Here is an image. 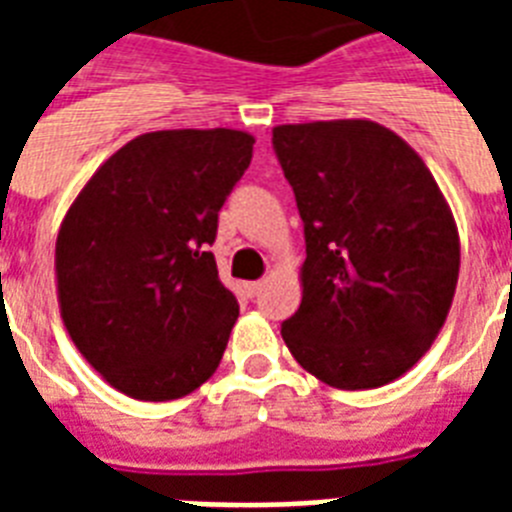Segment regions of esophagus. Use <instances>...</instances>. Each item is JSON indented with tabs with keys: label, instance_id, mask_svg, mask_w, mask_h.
Instances as JSON below:
<instances>
[{
	"label": "esophagus",
	"instance_id": "1",
	"mask_svg": "<svg viewBox=\"0 0 512 512\" xmlns=\"http://www.w3.org/2000/svg\"><path fill=\"white\" fill-rule=\"evenodd\" d=\"M244 289H247L249 297H255L257 292L263 289V281H247V284H244Z\"/></svg>",
	"mask_w": 512,
	"mask_h": 512
}]
</instances>
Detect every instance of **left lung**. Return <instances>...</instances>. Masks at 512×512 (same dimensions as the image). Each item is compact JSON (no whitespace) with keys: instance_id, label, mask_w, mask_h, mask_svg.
I'll use <instances>...</instances> for the list:
<instances>
[{"instance_id":"8db88e82","label":"left lung","mask_w":512,"mask_h":512,"mask_svg":"<svg viewBox=\"0 0 512 512\" xmlns=\"http://www.w3.org/2000/svg\"><path fill=\"white\" fill-rule=\"evenodd\" d=\"M273 148L305 225L303 300L281 337L329 388H382L449 316L460 276L452 207L422 156L369 119L279 124Z\"/></svg>"}]
</instances>
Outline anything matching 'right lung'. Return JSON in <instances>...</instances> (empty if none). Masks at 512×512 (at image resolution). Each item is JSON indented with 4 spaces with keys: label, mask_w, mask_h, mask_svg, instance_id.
Returning <instances> with one entry per match:
<instances>
[{
    "label": "right lung",
    "mask_w": 512,
    "mask_h": 512,
    "mask_svg": "<svg viewBox=\"0 0 512 512\" xmlns=\"http://www.w3.org/2000/svg\"><path fill=\"white\" fill-rule=\"evenodd\" d=\"M252 146L228 127L146 132L71 201L55 241L60 319L124 396L175 401L215 374L239 303L207 247Z\"/></svg>",
    "instance_id": "right-lung-1"
}]
</instances>
